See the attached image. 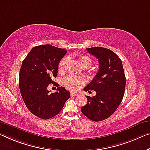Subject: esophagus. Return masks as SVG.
I'll return each instance as SVG.
<instances>
[{"instance_id":"34e87169","label":"esophagus","mask_w":150,"mask_h":150,"mask_svg":"<svg viewBox=\"0 0 150 150\" xmlns=\"http://www.w3.org/2000/svg\"><path fill=\"white\" fill-rule=\"evenodd\" d=\"M70 95H71V97H75V96H77L79 94L75 93H74V92H71Z\"/></svg>"}]
</instances>
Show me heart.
I'll list each match as a JSON object with an SVG mask.
<instances>
[{
	"instance_id": "1",
	"label": "heart",
	"mask_w": 150,
	"mask_h": 150,
	"mask_svg": "<svg viewBox=\"0 0 150 150\" xmlns=\"http://www.w3.org/2000/svg\"><path fill=\"white\" fill-rule=\"evenodd\" d=\"M78 59H79L81 65L85 69L90 67L93 64L92 59L89 56L87 55V54L79 55V57H78ZM67 58H63L60 61V62H59L58 65V71L59 72H61V71L64 70L67 62ZM63 83L64 85H65V87H67L68 89H69L70 90H73V91H75V90L79 89L80 87L84 83V80L82 78L79 77L69 75L64 79Z\"/></svg>"
}]
</instances>
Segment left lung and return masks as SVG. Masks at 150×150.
Returning a JSON list of instances; mask_svg holds the SVG:
<instances>
[{"label": "left lung", "instance_id": "left-lung-1", "mask_svg": "<svg viewBox=\"0 0 150 150\" xmlns=\"http://www.w3.org/2000/svg\"><path fill=\"white\" fill-rule=\"evenodd\" d=\"M98 59L99 69L84 91H96V96H87V103L81 110L94 122H100L112 115L122 102L124 95L125 73L120 57L110 49L103 47L87 48Z\"/></svg>", "mask_w": 150, "mask_h": 150}]
</instances>
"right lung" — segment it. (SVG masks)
<instances>
[{
    "label": "right lung",
    "instance_id": "1",
    "mask_svg": "<svg viewBox=\"0 0 150 150\" xmlns=\"http://www.w3.org/2000/svg\"><path fill=\"white\" fill-rule=\"evenodd\" d=\"M66 53V50L51 45H39L33 47L23 61L18 83L21 94L28 110L38 117H53L70 98L69 91L63 87L53 93L47 89L50 83H55L53 79L57 76L58 65Z\"/></svg>",
    "mask_w": 150,
    "mask_h": 150
}]
</instances>
